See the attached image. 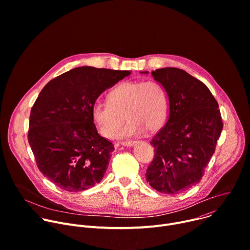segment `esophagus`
Listing matches in <instances>:
<instances>
[{
  "label": "esophagus",
  "mask_w": 250,
  "mask_h": 250,
  "mask_svg": "<svg viewBox=\"0 0 250 250\" xmlns=\"http://www.w3.org/2000/svg\"><path fill=\"white\" fill-rule=\"evenodd\" d=\"M135 143H136V141H125V142H122L121 145L126 146V147H131V146H133Z\"/></svg>",
  "instance_id": "obj_1"
}]
</instances>
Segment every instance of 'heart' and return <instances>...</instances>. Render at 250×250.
Wrapping results in <instances>:
<instances>
[{"instance_id":"1","label":"heart","mask_w":250,"mask_h":250,"mask_svg":"<svg viewBox=\"0 0 250 250\" xmlns=\"http://www.w3.org/2000/svg\"><path fill=\"white\" fill-rule=\"evenodd\" d=\"M168 111V99L164 87L154 80L125 81L115 87L108 103L97 102L92 107V119L99 132L114 137L125 119L128 120L120 137L154 131L162 126Z\"/></svg>"}]
</instances>
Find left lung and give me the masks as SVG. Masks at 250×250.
Segmentation results:
<instances>
[{
  "instance_id": "1",
  "label": "left lung",
  "mask_w": 250,
  "mask_h": 250,
  "mask_svg": "<svg viewBox=\"0 0 250 250\" xmlns=\"http://www.w3.org/2000/svg\"><path fill=\"white\" fill-rule=\"evenodd\" d=\"M151 74L167 93L169 117L150 142L155 156L145 177L157 191L178 194L203 177L223 129L222 117L209 88L187 71L164 67Z\"/></svg>"
}]
</instances>
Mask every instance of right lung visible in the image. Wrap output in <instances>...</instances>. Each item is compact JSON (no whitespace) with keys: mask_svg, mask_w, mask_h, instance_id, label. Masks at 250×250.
<instances>
[{"mask_svg":"<svg viewBox=\"0 0 250 250\" xmlns=\"http://www.w3.org/2000/svg\"><path fill=\"white\" fill-rule=\"evenodd\" d=\"M130 70L79 66L50 80L29 118L28 142L40 172L57 187L82 191L101 182L114 145L92 119L97 98Z\"/></svg>","mask_w":250,"mask_h":250,"instance_id":"1","label":"right lung"}]
</instances>
